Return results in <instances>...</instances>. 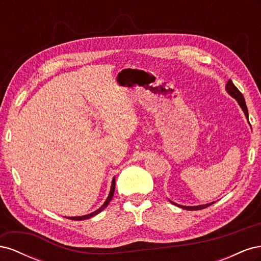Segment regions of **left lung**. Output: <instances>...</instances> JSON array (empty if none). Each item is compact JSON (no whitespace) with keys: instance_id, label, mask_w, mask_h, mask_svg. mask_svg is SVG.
Returning <instances> with one entry per match:
<instances>
[{"instance_id":"left-lung-1","label":"left lung","mask_w":261,"mask_h":261,"mask_svg":"<svg viewBox=\"0 0 261 261\" xmlns=\"http://www.w3.org/2000/svg\"><path fill=\"white\" fill-rule=\"evenodd\" d=\"M225 90L227 91V93L230 94L231 97H233L236 101H238V103L242 108L245 116H246V118L248 120V110H247V107H246V102H245V99L243 97V94L241 93V91L238 88H236L235 85L233 84V82L231 80L227 82V84L225 86ZM171 202L173 204H175V206H177V207H179L181 209H185V210H200V209H204V208L211 206L212 203H215V201H213V202H209V203H206V204H199V206H181V204L175 203V202H173V201H171Z\"/></svg>"}]
</instances>
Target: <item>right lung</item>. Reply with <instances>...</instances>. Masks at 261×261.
Listing matches in <instances>:
<instances>
[{"label":"right lung","mask_w":261,"mask_h":261,"mask_svg":"<svg viewBox=\"0 0 261 261\" xmlns=\"http://www.w3.org/2000/svg\"><path fill=\"white\" fill-rule=\"evenodd\" d=\"M114 191H115V177H113V179H112V184H111V189H110V193H109V196H108V198L106 199V201H105V203L102 204V206L98 209V210H96V211H93V212H91V213H88V215H85V216H82V217H70L69 219H72V220H76V221H81V220H86V219H89V218H92V217H94V216H97L98 213H100L102 210L103 209H106L107 207H108V204H109V202L111 201V199L113 198V195H114Z\"/></svg>","instance_id":"add662e5"}]
</instances>
